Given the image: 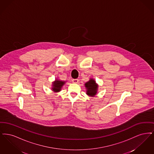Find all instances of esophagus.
Returning a JSON list of instances; mask_svg holds the SVG:
<instances>
[{
	"mask_svg": "<svg viewBox=\"0 0 154 154\" xmlns=\"http://www.w3.org/2000/svg\"><path fill=\"white\" fill-rule=\"evenodd\" d=\"M72 82L74 83V84H77L79 82V80L78 79H73L72 80Z\"/></svg>",
	"mask_w": 154,
	"mask_h": 154,
	"instance_id": "obj_1",
	"label": "esophagus"
}]
</instances>
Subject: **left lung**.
<instances>
[{"label": "left lung", "mask_w": 154, "mask_h": 154, "mask_svg": "<svg viewBox=\"0 0 154 154\" xmlns=\"http://www.w3.org/2000/svg\"><path fill=\"white\" fill-rule=\"evenodd\" d=\"M85 87L87 89V94L89 96L94 97L96 95L97 92L98 85L96 83L95 81L91 79L88 82L85 84Z\"/></svg>", "instance_id": "obj_1"}]
</instances>
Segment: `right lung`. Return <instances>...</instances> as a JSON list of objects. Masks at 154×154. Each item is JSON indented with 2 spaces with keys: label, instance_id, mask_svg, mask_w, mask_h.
<instances>
[{
  "label": "right lung",
  "instance_id": "obj_1",
  "mask_svg": "<svg viewBox=\"0 0 154 154\" xmlns=\"http://www.w3.org/2000/svg\"><path fill=\"white\" fill-rule=\"evenodd\" d=\"M65 84V81H62L56 79L54 82H52V90L54 92H58L60 91L61 88L63 86V85Z\"/></svg>",
  "mask_w": 154,
  "mask_h": 154
}]
</instances>
